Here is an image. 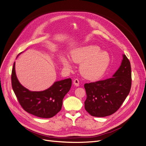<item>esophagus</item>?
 I'll list each match as a JSON object with an SVG mask.
<instances>
[{"mask_svg":"<svg viewBox=\"0 0 146 146\" xmlns=\"http://www.w3.org/2000/svg\"><path fill=\"white\" fill-rule=\"evenodd\" d=\"M73 84H74L75 86H79V80H78V79H74V80H73Z\"/></svg>","mask_w":146,"mask_h":146,"instance_id":"1","label":"esophagus"}]
</instances>
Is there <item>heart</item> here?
Returning a JSON list of instances; mask_svg holds the SVG:
<instances>
[{
    "mask_svg": "<svg viewBox=\"0 0 146 146\" xmlns=\"http://www.w3.org/2000/svg\"><path fill=\"white\" fill-rule=\"evenodd\" d=\"M101 51L98 46L90 45L78 48L72 52V61L80 64V73L86 79H98L106 72L110 64V57L107 52ZM61 61L64 67L68 69L72 68L71 61L65 56H61Z\"/></svg>",
    "mask_w": 146,
    "mask_h": 146,
    "instance_id": "obj_1",
    "label": "heart"
}]
</instances>
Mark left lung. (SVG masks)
I'll return each instance as SVG.
<instances>
[{
  "label": "left lung",
  "mask_w": 146,
  "mask_h": 146,
  "mask_svg": "<svg viewBox=\"0 0 146 146\" xmlns=\"http://www.w3.org/2000/svg\"><path fill=\"white\" fill-rule=\"evenodd\" d=\"M131 68L129 60H123L113 77L85 84V109L92 116L105 117L115 113L123 104L131 87Z\"/></svg>",
  "instance_id": "left-lung-1"
}]
</instances>
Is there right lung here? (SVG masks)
I'll use <instances>...</instances> for the list:
<instances>
[{
  "label": "right lung",
  "instance_id": "add662e5",
  "mask_svg": "<svg viewBox=\"0 0 146 146\" xmlns=\"http://www.w3.org/2000/svg\"><path fill=\"white\" fill-rule=\"evenodd\" d=\"M12 87L19 103L30 114L42 118H50L61 109L62 100L70 90V78L54 82L43 91H30L19 82L15 73V62L11 74Z\"/></svg>",
  "mask_w": 146,
  "mask_h": 146
}]
</instances>
